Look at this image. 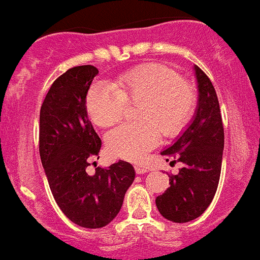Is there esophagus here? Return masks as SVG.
<instances>
[{
    "mask_svg": "<svg viewBox=\"0 0 260 260\" xmlns=\"http://www.w3.org/2000/svg\"><path fill=\"white\" fill-rule=\"evenodd\" d=\"M134 169L137 174H143L148 172V169H147L146 167H142V165H134Z\"/></svg>",
    "mask_w": 260,
    "mask_h": 260,
    "instance_id": "esophagus-1",
    "label": "esophagus"
}]
</instances>
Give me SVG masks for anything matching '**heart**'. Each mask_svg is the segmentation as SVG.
<instances>
[{
	"mask_svg": "<svg viewBox=\"0 0 260 260\" xmlns=\"http://www.w3.org/2000/svg\"><path fill=\"white\" fill-rule=\"evenodd\" d=\"M127 104H141L135 125L110 130L105 143L110 155L137 161L160 141V132L180 134L194 113L197 96L191 84L177 71L160 63L142 65L122 74L113 84H93L87 93L89 118L100 127L118 122Z\"/></svg>",
	"mask_w": 260,
	"mask_h": 260,
	"instance_id": "obj_1",
	"label": "heart"
}]
</instances>
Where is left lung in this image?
Masks as SVG:
<instances>
[{
	"instance_id": "8db88e82",
	"label": "left lung",
	"mask_w": 260,
	"mask_h": 260,
	"mask_svg": "<svg viewBox=\"0 0 260 260\" xmlns=\"http://www.w3.org/2000/svg\"><path fill=\"white\" fill-rule=\"evenodd\" d=\"M198 107L190 126L161 155L182 162L180 173L169 176V187L156 198L158 212L173 222L197 219L212 202L221 173L224 126L219 99L210 78L195 66Z\"/></svg>"
}]
</instances>
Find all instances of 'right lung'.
<instances>
[{
    "instance_id": "right-lung-1",
    "label": "right lung",
    "mask_w": 260,
    "mask_h": 260,
    "mask_svg": "<svg viewBox=\"0 0 260 260\" xmlns=\"http://www.w3.org/2000/svg\"><path fill=\"white\" fill-rule=\"evenodd\" d=\"M98 73L83 65L59 75L41 105L39 127V151L54 201L69 220L89 229L103 228L118 215L135 178L133 165L122 160L87 173L102 147L86 108Z\"/></svg>"
}]
</instances>
